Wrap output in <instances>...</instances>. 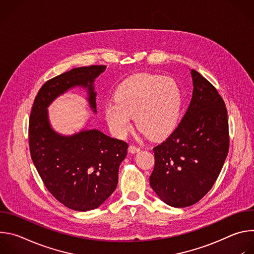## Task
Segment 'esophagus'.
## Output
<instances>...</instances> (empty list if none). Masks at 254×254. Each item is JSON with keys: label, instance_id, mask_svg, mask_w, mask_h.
I'll return each mask as SVG.
<instances>
[{"label": "esophagus", "instance_id": "esophagus-1", "mask_svg": "<svg viewBox=\"0 0 254 254\" xmlns=\"http://www.w3.org/2000/svg\"><path fill=\"white\" fill-rule=\"evenodd\" d=\"M139 151H140V148L137 147V146H134V144H130V146L128 147V152L131 153V154H135Z\"/></svg>", "mask_w": 254, "mask_h": 254}]
</instances>
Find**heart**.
<instances>
[{
  "mask_svg": "<svg viewBox=\"0 0 254 254\" xmlns=\"http://www.w3.org/2000/svg\"><path fill=\"white\" fill-rule=\"evenodd\" d=\"M115 100L105 105L104 117L116 136L125 137L131 129V118H134L139 130L150 138L159 139L176 128L183 94L173 78L138 73L120 84Z\"/></svg>",
  "mask_w": 254,
  "mask_h": 254,
  "instance_id": "heart-1",
  "label": "heart"
}]
</instances>
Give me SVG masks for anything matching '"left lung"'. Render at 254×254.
Segmentation results:
<instances>
[{
    "mask_svg": "<svg viewBox=\"0 0 254 254\" xmlns=\"http://www.w3.org/2000/svg\"><path fill=\"white\" fill-rule=\"evenodd\" d=\"M193 95L177 128L155 147L150 184L176 208L201 200L218 178L229 150L227 110L217 89L192 69Z\"/></svg>",
    "mask_w": 254,
    "mask_h": 254,
    "instance_id": "left-lung-1",
    "label": "left lung"
}]
</instances>
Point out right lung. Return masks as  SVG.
I'll return each mask as SVG.
<instances>
[{
  "mask_svg": "<svg viewBox=\"0 0 254 254\" xmlns=\"http://www.w3.org/2000/svg\"><path fill=\"white\" fill-rule=\"evenodd\" d=\"M105 68V65L73 68L48 80L36 95L30 115L32 161L55 199L76 211L95 209L114 193L128 144L98 129L62 135L51 127L47 107L67 90L81 86L87 90L89 106L96 113L93 82Z\"/></svg>",
  "mask_w": 254,
  "mask_h": 254,
  "instance_id": "add662e5",
  "label": "right lung"
}]
</instances>
